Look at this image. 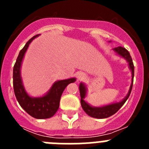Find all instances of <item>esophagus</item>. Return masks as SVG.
<instances>
[{
    "label": "esophagus",
    "mask_w": 149,
    "mask_h": 149,
    "mask_svg": "<svg viewBox=\"0 0 149 149\" xmlns=\"http://www.w3.org/2000/svg\"><path fill=\"white\" fill-rule=\"evenodd\" d=\"M84 77V74H83L82 73H81V74H79L78 75H77V79H78V80H81V79H82Z\"/></svg>",
    "instance_id": "esophagus-1"
}]
</instances>
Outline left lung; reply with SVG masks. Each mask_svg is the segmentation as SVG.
I'll return each instance as SVG.
<instances>
[{
    "label": "left lung",
    "instance_id": "1",
    "mask_svg": "<svg viewBox=\"0 0 149 149\" xmlns=\"http://www.w3.org/2000/svg\"><path fill=\"white\" fill-rule=\"evenodd\" d=\"M113 51H115L116 53L118 54L119 56H122L123 58L125 59L127 62H128L129 67L130 69L131 70L132 72V83H131V87L129 89V92L127 93V96L125 98H124L122 101L118 102V103H114L111 104L106 105V106L100 107H94L90 106L88 104L86 101H84V98L86 97V86L84 84L81 83L79 86V89H80V94H81V104L82 106L83 110L85 111L87 115L89 116L93 117V118H97V119H104V118H107L113 114H115L119 109L122 107V105L125 103V101H127V98H129L130 94L131 93V89H132L133 86V81H134V63H133L132 58H131L130 53L128 52L127 50L123 47H117V48H113Z\"/></svg>",
    "mask_w": 149,
    "mask_h": 149
}]
</instances>
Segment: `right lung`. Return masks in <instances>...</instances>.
<instances>
[{
  "label": "right lung",
  "instance_id": "obj_1",
  "mask_svg": "<svg viewBox=\"0 0 149 149\" xmlns=\"http://www.w3.org/2000/svg\"><path fill=\"white\" fill-rule=\"evenodd\" d=\"M38 36L36 35L31 38L19 52L13 67V89L17 101L22 108L33 118L41 119L51 118L56 113L60 107V98L63 91L70 83L74 82L76 79L56 81L51 86L49 92L42 97L32 98L26 93L21 77V65L29 45Z\"/></svg>",
  "mask_w": 149,
  "mask_h": 149
}]
</instances>
